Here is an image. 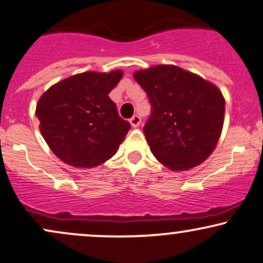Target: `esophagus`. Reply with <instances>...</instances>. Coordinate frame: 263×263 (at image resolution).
Returning <instances> with one entry per match:
<instances>
[{
	"label": "esophagus",
	"instance_id": "obj_1",
	"mask_svg": "<svg viewBox=\"0 0 263 263\" xmlns=\"http://www.w3.org/2000/svg\"><path fill=\"white\" fill-rule=\"evenodd\" d=\"M141 118L138 115H134L131 119H129V123H131L132 127H138L141 125Z\"/></svg>",
	"mask_w": 263,
	"mask_h": 263
}]
</instances>
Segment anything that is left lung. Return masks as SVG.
<instances>
[{"label":"left lung","instance_id":"1","mask_svg":"<svg viewBox=\"0 0 263 263\" xmlns=\"http://www.w3.org/2000/svg\"><path fill=\"white\" fill-rule=\"evenodd\" d=\"M152 105L143 134L152 153L174 172L197 166L222 134L226 100L211 82L173 65L136 71Z\"/></svg>","mask_w":263,"mask_h":263}]
</instances>
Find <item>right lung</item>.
Here are the masks:
<instances>
[{
	"label": "right lung",
	"mask_w": 263,
	"mask_h": 263,
	"mask_svg": "<svg viewBox=\"0 0 263 263\" xmlns=\"http://www.w3.org/2000/svg\"><path fill=\"white\" fill-rule=\"evenodd\" d=\"M84 72L50 87L36 104L40 132L59 159L76 167H94L110 159L131 125L119 116L109 93L122 78Z\"/></svg>",
	"instance_id": "add662e5"
}]
</instances>
